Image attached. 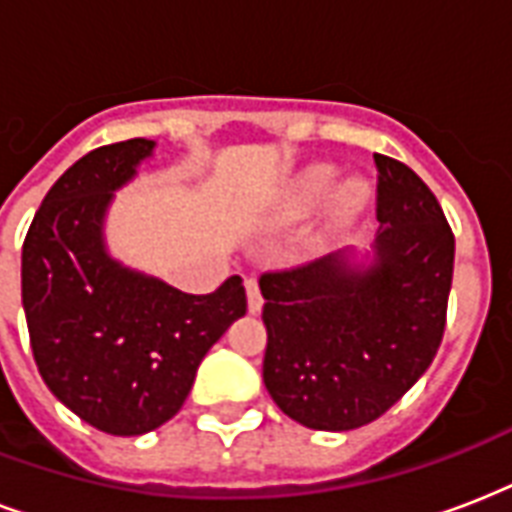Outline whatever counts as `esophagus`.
Instances as JSON below:
<instances>
[{"label": "esophagus", "instance_id": "1", "mask_svg": "<svg viewBox=\"0 0 512 512\" xmlns=\"http://www.w3.org/2000/svg\"><path fill=\"white\" fill-rule=\"evenodd\" d=\"M245 293H248V312H251V315L261 312V307H264V299H261L259 283H256L253 277H248V280H245Z\"/></svg>", "mask_w": 512, "mask_h": 512}]
</instances>
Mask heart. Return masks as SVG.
<instances>
[{"label": "heart", "instance_id": "obj_1", "mask_svg": "<svg viewBox=\"0 0 512 512\" xmlns=\"http://www.w3.org/2000/svg\"><path fill=\"white\" fill-rule=\"evenodd\" d=\"M336 176H339V168L331 162H312V165L296 170L277 192V221L296 224V221L307 219L326 202L328 193L332 194L328 198V216L334 224H347L360 216L371 202V186L360 176H350L336 184Z\"/></svg>", "mask_w": 512, "mask_h": 512}]
</instances>
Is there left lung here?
<instances>
[{"instance_id":"8db88e82","label":"left lung","mask_w":512,"mask_h":512,"mask_svg":"<svg viewBox=\"0 0 512 512\" xmlns=\"http://www.w3.org/2000/svg\"><path fill=\"white\" fill-rule=\"evenodd\" d=\"M376 229L288 272L261 275L264 384L293 422L344 433L398 403L433 363L446 326L454 235L435 194L374 154Z\"/></svg>"}]
</instances>
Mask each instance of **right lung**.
Wrapping results in <instances>:
<instances>
[{
  "label": "right lung",
  "mask_w": 512,
  "mask_h": 512,
  "mask_svg": "<svg viewBox=\"0 0 512 512\" xmlns=\"http://www.w3.org/2000/svg\"><path fill=\"white\" fill-rule=\"evenodd\" d=\"M133 138L77 160L47 192L21 256L23 312L45 384L82 422L144 435L176 417L205 352L243 318V277L205 296L128 267L109 251L114 194L154 157Z\"/></svg>",
  "instance_id": "obj_1"
}]
</instances>
